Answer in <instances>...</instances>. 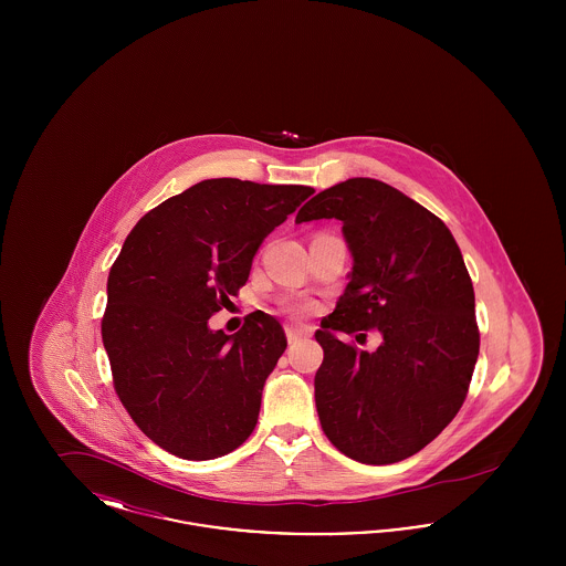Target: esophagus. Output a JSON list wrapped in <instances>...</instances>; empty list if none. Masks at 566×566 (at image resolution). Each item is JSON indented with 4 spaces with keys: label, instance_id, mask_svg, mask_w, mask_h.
Listing matches in <instances>:
<instances>
[{
    "label": "esophagus",
    "instance_id": "obj_1",
    "mask_svg": "<svg viewBox=\"0 0 566 566\" xmlns=\"http://www.w3.org/2000/svg\"><path fill=\"white\" fill-rule=\"evenodd\" d=\"M310 333H312V328L305 326V324H286V337H289L291 344L301 339V337H307Z\"/></svg>",
    "mask_w": 566,
    "mask_h": 566
}]
</instances>
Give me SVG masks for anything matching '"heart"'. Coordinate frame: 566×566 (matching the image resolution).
<instances>
[{
	"label": "heart",
	"instance_id": "obj_1",
	"mask_svg": "<svg viewBox=\"0 0 566 566\" xmlns=\"http://www.w3.org/2000/svg\"><path fill=\"white\" fill-rule=\"evenodd\" d=\"M291 307H293L295 312H301V314H303V312H310V310H312V305H310V303H305V301H298V303H293Z\"/></svg>",
	"mask_w": 566,
	"mask_h": 566
}]
</instances>
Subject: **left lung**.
<instances>
[{
	"label": "left lung",
	"instance_id": "8db88e82",
	"mask_svg": "<svg viewBox=\"0 0 566 566\" xmlns=\"http://www.w3.org/2000/svg\"><path fill=\"white\" fill-rule=\"evenodd\" d=\"M342 220L350 282L316 342V409L328 441L365 464L413 457L467 399L480 354L475 293L460 248L437 216L374 178L318 192L296 222ZM382 333L376 353L337 332Z\"/></svg>",
	"mask_w": 566,
	"mask_h": 566
}]
</instances>
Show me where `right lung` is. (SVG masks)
Listing matches in <instances>:
<instances>
[{"instance_id":"right-lung-1","label":"right lung","mask_w":566,"mask_h":566,"mask_svg":"<svg viewBox=\"0 0 566 566\" xmlns=\"http://www.w3.org/2000/svg\"><path fill=\"white\" fill-rule=\"evenodd\" d=\"M314 189L203 180L142 216L108 275L102 339L114 390L174 457L212 460L254 431L282 324L252 312L235 335L208 321L248 282L271 231Z\"/></svg>"}]
</instances>
